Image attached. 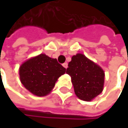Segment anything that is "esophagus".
<instances>
[{"mask_svg": "<svg viewBox=\"0 0 128 128\" xmlns=\"http://www.w3.org/2000/svg\"><path fill=\"white\" fill-rule=\"evenodd\" d=\"M63 66H64V68L66 69V68L68 67V64H67V63H64V64H63Z\"/></svg>", "mask_w": 128, "mask_h": 128, "instance_id": "esophagus-1", "label": "esophagus"}]
</instances>
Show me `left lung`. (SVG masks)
<instances>
[{
    "instance_id": "obj_1",
    "label": "left lung",
    "mask_w": 128,
    "mask_h": 128,
    "mask_svg": "<svg viewBox=\"0 0 128 128\" xmlns=\"http://www.w3.org/2000/svg\"><path fill=\"white\" fill-rule=\"evenodd\" d=\"M66 72L70 76L77 97L90 102L99 95L104 87V70L84 55L78 53L72 57Z\"/></svg>"
}]
</instances>
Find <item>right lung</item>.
Segmentation results:
<instances>
[{"instance_id": "right-lung-1", "label": "right lung", "mask_w": 128, "mask_h": 128, "mask_svg": "<svg viewBox=\"0 0 128 128\" xmlns=\"http://www.w3.org/2000/svg\"><path fill=\"white\" fill-rule=\"evenodd\" d=\"M66 69L56 58L40 54L21 64L20 79L24 88L37 96H45L54 88Z\"/></svg>"}]
</instances>
